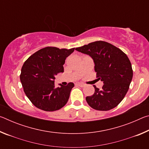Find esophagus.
<instances>
[{"instance_id": "34e87169", "label": "esophagus", "mask_w": 149, "mask_h": 149, "mask_svg": "<svg viewBox=\"0 0 149 149\" xmlns=\"http://www.w3.org/2000/svg\"><path fill=\"white\" fill-rule=\"evenodd\" d=\"M75 85H77V86H79L81 87H84L85 86V84H83V83H76Z\"/></svg>"}]
</instances>
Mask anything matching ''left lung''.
I'll list each match as a JSON object with an SVG mask.
<instances>
[{
	"mask_svg": "<svg viewBox=\"0 0 149 149\" xmlns=\"http://www.w3.org/2000/svg\"><path fill=\"white\" fill-rule=\"evenodd\" d=\"M75 50L92 58L97 79L104 84L101 89L93 85L95 93L86 97L88 104L101 111L117 107L127 93L133 77L132 64L127 55L116 47L102 41L91 42Z\"/></svg>",
	"mask_w": 149,
	"mask_h": 149,
	"instance_id": "1",
	"label": "left lung"
}]
</instances>
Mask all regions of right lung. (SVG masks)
I'll list each match as a JSON object with an SVG mask.
<instances>
[{"instance_id": "obj_1", "label": "right lung", "mask_w": 149, "mask_h": 149, "mask_svg": "<svg viewBox=\"0 0 149 149\" xmlns=\"http://www.w3.org/2000/svg\"><path fill=\"white\" fill-rule=\"evenodd\" d=\"M74 49L47 47L35 52L24 62L20 81L26 96L35 107L52 112L66 104L74 84H59L55 87V75L64 72L65 60Z\"/></svg>"}]
</instances>
